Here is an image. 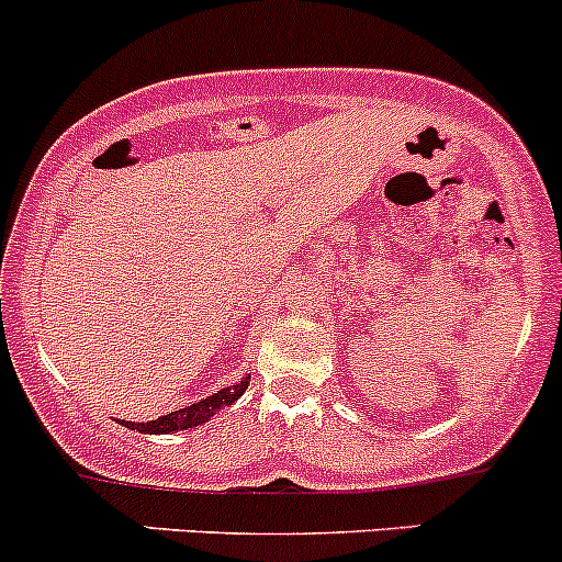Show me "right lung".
Returning a JSON list of instances; mask_svg holds the SVG:
<instances>
[{"label": "right lung", "instance_id": "right-lung-1", "mask_svg": "<svg viewBox=\"0 0 562 562\" xmlns=\"http://www.w3.org/2000/svg\"><path fill=\"white\" fill-rule=\"evenodd\" d=\"M248 381H251V375L240 379L238 384L224 386V390L202 397V401L192 403V406L178 408V411H172V414L159 416V419H151V422H124L121 419L119 425L143 432V436H156V432H159V436H165V432H178V430H189V427H200V425H205V422H211L213 414H218L222 408L233 406L243 392L248 390Z\"/></svg>", "mask_w": 562, "mask_h": 562}]
</instances>
